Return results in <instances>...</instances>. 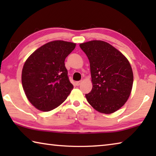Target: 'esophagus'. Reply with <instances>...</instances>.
<instances>
[{"label":"esophagus","mask_w":156,"mask_h":156,"mask_svg":"<svg viewBox=\"0 0 156 156\" xmlns=\"http://www.w3.org/2000/svg\"><path fill=\"white\" fill-rule=\"evenodd\" d=\"M81 83H82V81L76 82V86H79V85H80V84H81Z\"/></svg>","instance_id":"34e87169"}]
</instances>
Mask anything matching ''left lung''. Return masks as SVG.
Here are the masks:
<instances>
[{
    "label": "left lung",
    "mask_w": 156,
    "mask_h": 156,
    "mask_svg": "<svg viewBox=\"0 0 156 156\" xmlns=\"http://www.w3.org/2000/svg\"><path fill=\"white\" fill-rule=\"evenodd\" d=\"M90 63L91 91L86 98L94 109L109 114L127 101L131 92L133 74L127 58L110 44L102 41L81 43Z\"/></svg>",
    "instance_id": "1"
}]
</instances>
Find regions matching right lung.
I'll return each mask as SVG.
<instances>
[{"instance_id":"1","label":"right lung","mask_w":156,"mask_h":156,"mask_svg":"<svg viewBox=\"0 0 156 156\" xmlns=\"http://www.w3.org/2000/svg\"><path fill=\"white\" fill-rule=\"evenodd\" d=\"M76 44L54 41L30 55L23 65L22 84L25 94L36 109L49 112L61 105L73 88L65 60Z\"/></svg>"}]
</instances>
